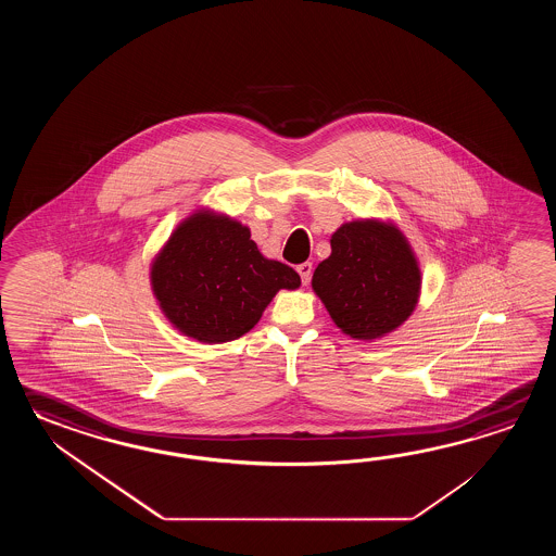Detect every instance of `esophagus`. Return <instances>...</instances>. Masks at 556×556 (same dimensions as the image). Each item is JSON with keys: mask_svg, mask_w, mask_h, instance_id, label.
Here are the masks:
<instances>
[{"mask_svg": "<svg viewBox=\"0 0 556 556\" xmlns=\"http://www.w3.org/2000/svg\"><path fill=\"white\" fill-rule=\"evenodd\" d=\"M312 264L309 262H304V264H300L298 266V274H300V278H302V283L309 282V276H312Z\"/></svg>", "mask_w": 556, "mask_h": 556, "instance_id": "esophagus-1", "label": "esophagus"}]
</instances>
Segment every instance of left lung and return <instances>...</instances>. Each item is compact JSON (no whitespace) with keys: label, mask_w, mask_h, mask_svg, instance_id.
I'll use <instances>...</instances> for the list:
<instances>
[{"label":"left lung","mask_w":556,"mask_h":556,"mask_svg":"<svg viewBox=\"0 0 556 556\" xmlns=\"http://www.w3.org/2000/svg\"><path fill=\"white\" fill-rule=\"evenodd\" d=\"M330 244L312 288L336 326L355 340H376L402 326L421 288L419 266L402 232L379 220H354L340 226Z\"/></svg>","instance_id":"1"}]
</instances>
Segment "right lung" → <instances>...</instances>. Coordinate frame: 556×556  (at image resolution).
Returning a JSON list of instances; mask_svg holds the SVG:
<instances>
[{"instance_id":"add662e5","label":"right lung","mask_w":556,"mask_h":556,"mask_svg":"<svg viewBox=\"0 0 556 556\" xmlns=\"http://www.w3.org/2000/svg\"><path fill=\"white\" fill-rule=\"evenodd\" d=\"M151 283L178 331L223 343L252 330L276 292L295 290L300 276L264 258L247 226L199 211L178 225L154 258Z\"/></svg>"}]
</instances>
